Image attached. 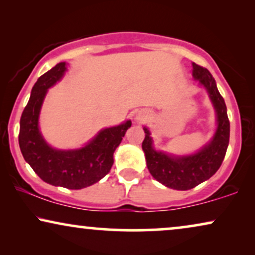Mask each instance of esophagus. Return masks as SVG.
<instances>
[{
  "label": "esophagus",
  "mask_w": 255,
  "mask_h": 255,
  "mask_svg": "<svg viewBox=\"0 0 255 255\" xmlns=\"http://www.w3.org/2000/svg\"><path fill=\"white\" fill-rule=\"evenodd\" d=\"M148 118V114L147 111H139L134 115V122L135 123H144V122Z\"/></svg>",
  "instance_id": "esophagus-1"
}]
</instances>
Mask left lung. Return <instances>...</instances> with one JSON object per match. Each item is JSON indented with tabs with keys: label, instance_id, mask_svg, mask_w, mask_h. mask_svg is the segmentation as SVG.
Masks as SVG:
<instances>
[{
	"label": "left lung",
	"instance_id": "obj_1",
	"mask_svg": "<svg viewBox=\"0 0 255 255\" xmlns=\"http://www.w3.org/2000/svg\"><path fill=\"white\" fill-rule=\"evenodd\" d=\"M193 78L207 90L216 113L217 128L210 141L191 154H170L154 148L151 132L148 128L144 127L145 139L141 147L149 173L163 186L175 190H189L210 179L221 167L229 146L228 110L215 79L207 68L195 62H193Z\"/></svg>",
	"mask_w": 255,
	"mask_h": 255
}]
</instances>
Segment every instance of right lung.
Returning a JSON list of instances; mask_svg holds the SVG:
<instances>
[{"mask_svg":"<svg viewBox=\"0 0 255 255\" xmlns=\"http://www.w3.org/2000/svg\"><path fill=\"white\" fill-rule=\"evenodd\" d=\"M66 62H59L37 80L19 123L18 142L23 158L41 180L55 187L82 189L110 172L114 152L131 127L128 120L102 128L85 146L59 149L47 144L39 128V115L47 90L64 78Z\"/></svg>","mask_w":255,"mask_h":255,"instance_id":"right-lung-1","label":"right lung"}]
</instances>
